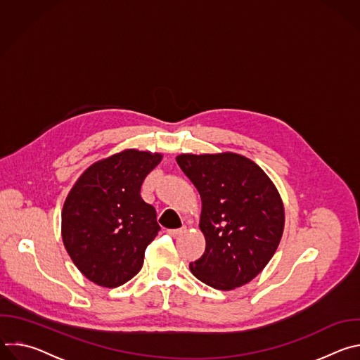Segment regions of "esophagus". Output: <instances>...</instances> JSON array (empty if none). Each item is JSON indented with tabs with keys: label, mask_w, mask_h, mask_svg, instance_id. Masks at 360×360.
Returning a JSON list of instances; mask_svg holds the SVG:
<instances>
[{
	"label": "esophagus",
	"mask_w": 360,
	"mask_h": 360,
	"mask_svg": "<svg viewBox=\"0 0 360 360\" xmlns=\"http://www.w3.org/2000/svg\"><path fill=\"white\" fill-rule=\"evenodd\" d=\"M186 232V228L185 226H182V228H179V229H169L168 231V233L171 235V236H179V235H182V233H185Z\"/></svg>",
	"instance_id": "esophagus-1"
}]
</instances>
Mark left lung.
Returning a JSON list of instances; mask_svg holds the SVG:
<instances>
[{"instance_id":"obj_1","label":"left lung","mask_w":360,"mask_h":360,"mask_svg":"<svg viewBox=\"0 0 360 360\" xmlns=\"http://www.w3.org/2000/svg\"><path fill=\"white\" fill-rule=\"evenodd\" d=\"M176 162L202 199L199 229L207 248L191 272L219 290L259 275L281 242L282 198L264 169L233 152L181 153Z\"/></svg>"}]
</instances>
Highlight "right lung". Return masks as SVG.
<instances>
[{
    "instance_id": "obj_1",
    "label": "right lung",
    "mask_w": 360,
    "mask_h": 360,
    "mask_svg": "<svg viewBox=\"0 0 360 360\" xmlns=\"http://www.w3.org/2000/svg\"><path fill=\"white\" fill-rule=\"evenodd\" d=\"M161 160L158 152L124 149L88 167L71 188L61 214L63 242L95 285L117 288L141 271L145 249L161 229L141 185Z\"/></svg>"
}]
</instances>
